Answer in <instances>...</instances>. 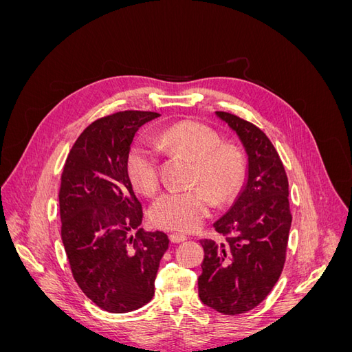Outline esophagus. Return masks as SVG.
<instances>
[{
	"mask_svg": "<svg viewBox=\"0 0 352 352\" xmlns=\"http://www.w3.org/2000/svg\"><path fill=\"white\" fill-rule=\"evenodd\" d=\"M168 239H170V242H172V243H179V242L186 241V236L182 235V233H170Z\"/></svg>",
	"mask_w": 352,
	"mask_h": 352,
	"instance_id": "1",
	"label": "esophagus"
}]
</instances>
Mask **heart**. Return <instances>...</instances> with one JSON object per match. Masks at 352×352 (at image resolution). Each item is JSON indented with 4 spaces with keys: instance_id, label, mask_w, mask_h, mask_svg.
I'll list each match as a JSON object with an SVG mask.
<instances>
[{
    "instance_id": "b5f03b06",
    "label": "heart",
    "mask_w": 352,
    "mask_h": 352,
    "mask_svg": "<svg viewBox=\"0 0 352 352\" xmlns=\"http://www.w3.org/2000/svg\"><path fill=\"white\" fill-rule=\"evenodd\" d=\"M154 144L160 150L182 153L197 160L194 179L206 185L186 190L170 189L160 195L150 208V217L158 228L176 232L195 230L210 214L214 198H230L242 182L241 155L232 148L223 146L220 136L204 124H173L160 133ZM126 170L140 192L154 194L160 185L157 148L146 141H136L127 154Z\"/></svg>"
}]
</instances>
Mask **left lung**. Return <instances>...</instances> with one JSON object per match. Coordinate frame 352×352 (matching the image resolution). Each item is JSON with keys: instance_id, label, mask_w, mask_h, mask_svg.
<instances>
[{"instance_id": "8db88e82", "label": "left lung", "mask_w": 352, "mask_h": 352, "mask_svg": "<svg viewBox=\"0 0 352 352\" xmlns=\"http://www.w3.org/2000/svg\"><path fill=\"white\" fill-rule=\"evenodd\" d=\"M216 116L236 133L247 167L235 201L212 223L226 241H201L204 260L198 295L212 310L236 316L257 307L278 282L292 216L287 177L269 138L238 116L225 111Z\"/></svg>"}]
</instances>
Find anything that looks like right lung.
<instances>
[{"label":"right lung","instance_id":"obj_1","mask_svg":"<svg viewBox=\"0 0 352 352\" xmlns=\"http://www.w3.org/2000/svg\"><path fill=\"white\" fill-rule=\"evenodd\" d=\"M153 111H122L94 122L74 142L61 175L60 217L73 278L109 313H129L151 301L168 238L145 232L142 206L127 176L135 133Z\"/></svg>","mask_w":352,"mask_h":352}]
</instances>
